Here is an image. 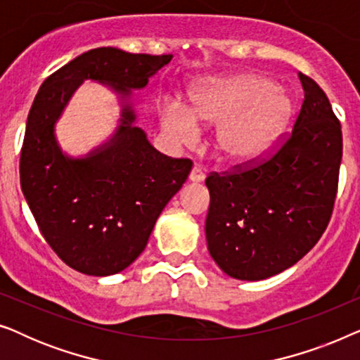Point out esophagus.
Here are the masks:
<instances>
[{
	"mask_svg": "<svg viewBox=\"0 0 360 360\" xmlns=\"http://www.w3.org/2000/svg\"><path fill=\"white\" fill-rule=\"evenodd\" d=\"M188 180L191 181V184H200V181L205 180V172L200 169V167H193L190 172V176Z\"/></svg>",
	"mask_w": 360,
	"mask_h": 360,
	"instance_id": "esophagus-1",
	"label": "esophagus"
}]
</instances>
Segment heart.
I'll return each mask as SVG.
<instances>
[{
    "mask_svg": "<svg viewBox=\"0 0 360 360\" xmlns=\"http://www.w3.org/2000/svg\"><path fill=\"white\" fill-rule=\"evenodd\" d=\"M295 112V101L278 82L262 73L198 83L190 91V106L167 100L160 108L165 134L191 146L200 137V124H219L214 154L228 164L262 160L283 139Z\"/></svg>",
    "mask_w": 360,
    "mask_h": 360,
    "instance_id": "1",
    "label": "heart"
}]
</instances>
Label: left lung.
Returning a JSON list of instances; mask_svg holds the SVG:
<instances>
[{
    "label": "left lung",
    "instance_id": "8db88e82",
    "mask_svg": "<svg viewBox=\"0 0 360 360\" xmlns=\"http://www.w3.org/2000/svg\"><path fill=\"white\" fill-rule=\"evenodd\" d=\"M304 100L292 136L252 169L206 179L210 255L238 280H264L313 249L331 218L342 132L326 93L298 73Z\"/></svg>",
    "mask_w": 360,
    "mask_h": 360
}]
</instances>
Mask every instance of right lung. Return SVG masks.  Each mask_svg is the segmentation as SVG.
Returning a JSON list of instances; mask_svg holds the SVG:
<instances>
[{
  "label": "right lung",
  "mask_w": 360,
  "mask_h": 360,
  "mask_svg": "<svg viewBox=\"0 0 360 360\" xmlns=\"http://www.w3.org/2000/svg\"><path fill=\"white\" fill-rule=\"evenodd\" d=\"M174 56L91 49L53 72L27 116L21 188L49 245L68 267L93 277L121 272L139 257L162 210L188 179L191 160L157 152L136 126L132 90H142ZM85 79L120 98L115 134L83 158L65 155L55 124Z\"/></svg>",
  "instance_id": "right-lung-1"
}]
</instances>
